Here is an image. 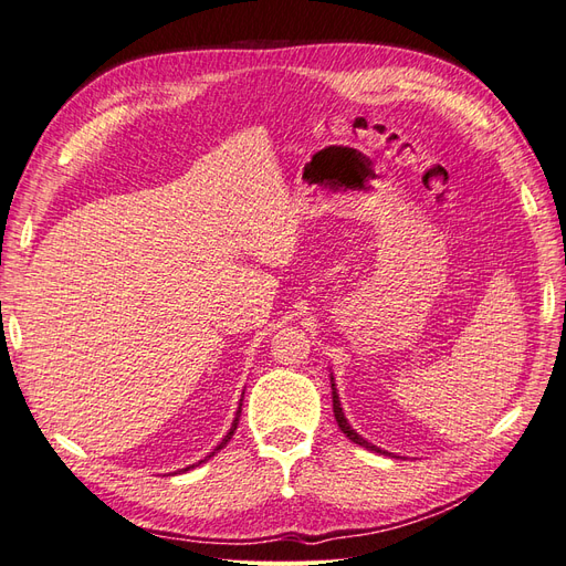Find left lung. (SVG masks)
Here are the masks:
<instances>
[{"label": "left lung", "mask_w": 566, "mask_h": 566, "mask_svg": "<svg viewBox=\"0 0 566 566\" xmlns=\"http://www.w3.org/2000/svg\"><path fill=\"white\" fill-rule=\"evenodd\" d=\"M331 387H333V413H335V420H337V424H339V430L345 432L354 443H358V447H364V449H368V451H378V453H387V451H382V449H378V447H373L370 441H366L361 434H358L354 427L349 424V420L345 418V410H342V403H339V394H337V387H335V378H333V373H331Z\"/></svg>", "instance_id": "1"}]
</instances>
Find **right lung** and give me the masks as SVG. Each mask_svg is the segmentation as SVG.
Instances as JSON below:
<instances>
[{
	"mask_svg": "<svg viewBox=\"0 0 566 566\" xmlns=\"http://www.w3.org/2000/svg\"><path fill=\"white\" fill-rule=\"evenodd\" d=\"M245 394V391H243ZM241 406H243V399H241ZM241 406H238V410H235V418H233V422H231V430L227 432V437L224 439H221L219 443H217V447H214V451L208 455V458H212L217 451H221V449H224L227 447V443L231 441V437H233V432H235V427H238V418H241ZM208 458H205V460H208ZM205 460H200V462H205ZM200 462H198V465H200ZM191 468H196V465H191ZM191 468H184L181 472H186V470H191Z\"/></svg>",
	"mask_w": 566,
	"mask_h": 566,
	"instance_id": "obj_1",
	"label": "right lung"
}]
</instances>
